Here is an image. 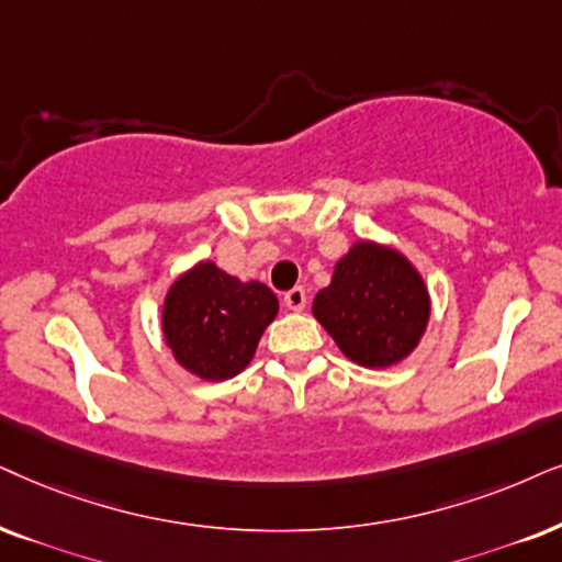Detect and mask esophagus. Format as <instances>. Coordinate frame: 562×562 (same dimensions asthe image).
Wrapping results in <instances>:
<instances>
[{
	"label": "esophagus",
	"mask_w": 562,
	"mask_h": 562,
	"mask_svg": "<svg viewBox=\"0 0 562 562\" xmlns=\"http://www.w3.org/2000/svg\"><path fill=\"white\" fill-rule=\"evenodd\" d=\"M282 301H285V305H288L290 311H303L305 303H308V297H305V290L303 288H293V290H290V293H285V297H282Z\"/></svg>",
	"instance_id": "obj_1"
}]
</instances>
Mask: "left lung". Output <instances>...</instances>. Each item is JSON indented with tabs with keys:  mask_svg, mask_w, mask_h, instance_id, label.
Segmentation results:
<instances>
[{
	"mask_svg": "<svg viewBox=\"0 0 562 562\" xmlns=\"http://www.w3.org/2000/svg\"><path fill=\"white\" fill-rule=\"evenodd\" d=\"M314 316L352 363L392 368L420 345L430 322V293L402 251L360 238L334 265L329 285L316 293Z\"/></svg>",
	"mask_w": 562,
	"mask_h": 562,
	"instance_id": "1",
	"label": "left lung"
}]
</instances>
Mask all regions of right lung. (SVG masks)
Instances as JSON below:
<instances>
[{
    "label": "right lung",
    "instance_id": "add662e5",
    "mask_svg": "<svg viewBox=\"0 0 562 562\" xmlns=\"http://www.w3.org/2000/svg\"><path fill=\"white\" fill-rule=\"evenodd\" d=\"M280 301L259 280H238L202 259L170 282L160 329L183 371L202 381H228L254 360Z\"/></svg>",
    "mask_w": 562,
    "mask_h": 562
}]
</instances>
